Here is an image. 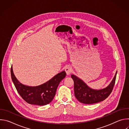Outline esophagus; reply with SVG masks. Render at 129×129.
Masks as SVG:
<instances>
[{
    "mask_svg": "<svg viewBox=\"0 0 129 129\" xmlns=\"http://www.w3.org/2000/svg\"><path fill=\"white\" fill-rule=\"evenodd\" d=\"M65 71H66V74H67V75H69L70 74V73H71L72 69V68H71V67H70V66H66V67H65Z\"/></svg>",
    "mask_w": 129,
    "mask_h": 129,
    "instance_id": "1",
    "label": "esophagus"
}]
</instances>
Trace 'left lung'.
<instances>
[{
  "label": "left lung",
  "mask_w": 129,
  "mask_h": 129,
  "mask_svg": "<svg viewBox=\"0 0 129 129\" xmlns=\"http://www.w3.org/2000/svg\"><path fill=\"white\" fill-rule=\"evenodd\" d=\"M117 72L110 83L106 87L101 89L91 88L82 79L75 75H71V78L74 81L76 98L80 102L85 104H92L103 101L111 93L115 84Z\"/></svg>",
  "instance_id": "8db88e82"
}]
</instances>
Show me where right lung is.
<instances>
[{"label":"right lung","instance_id":"obj_1","mask_svg":"<svg viewBox=\"0 0 129 129\" xmlns=\"http://www.w3.org/2000/svg\"><path fill=\"white\" fill-rule=\"evenodd\" d=\"M11 73L12 81L22 98L29 104L38 106L46 105L52 101L60 83L66 75L65 71H63L43 84L29 86L22 84L17 79L12 66Z\"/></svg>","mask_w":129,"mask_h":129}]
</instances>
